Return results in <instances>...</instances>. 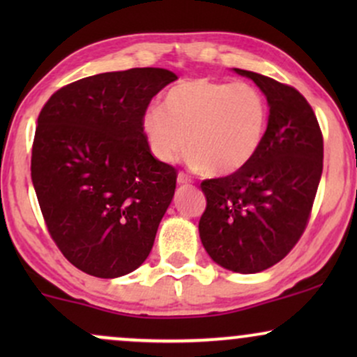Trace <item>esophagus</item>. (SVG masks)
Returning a JSON list of instances; mask_svg holds the SVG:
<instances>
[{
    "label": "esophagus",
    "instance_id": "34e87169",
    "mask_svg": "<svg viewBox=\"0 0 357 357\" xmlns=\"http://www.w3.org/2000/svg\"><path fill=\"white\" fill-rule=\"evenodd\" d=\"M190 183H192L190 174H186V173H179L178 174V184H190Z\"/></svg>",
    "mask_w": 357,
    "mask_h": 357
}]
</instances>
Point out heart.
<instances>
[{
	"instance_id": "obj_1",
	"label": "heart",
	"mask_w": 357,
	"mask_h": 357,
	"mask_svg": "<svg viewBox=\"0 0 357 357\" xmlns=\"http://www.w3.org/2000/svg\"><path fill=\"white\" fill-rule=\"evenodd\" d=\"M267 122V100L252 84L191 79L167 90L162 109L146 110L142 129L161 161H174L188 147L192 165L223 176L252 161Z\"/></svg>"
}]
</instances>
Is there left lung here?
Wrapping results in <instances>:
<instances>
[{
	"mask_svg": "<svg viewBox=\"0 0 357 357\" xmlns=\"http://www.w3.org/2000/svg\"><path fill=\"white\" fill-rule=\"evenodd\" d=\"M235 72L265 93L268 124L247 166L202 183L206 210L199 236L223 268L257 273L287 257L305 231L322 174L324 139L297 89L255 72Z\"/></svg>",
	"mask_w": 357,
	"mask_h": 357,
	"instance_id": "left-lung-1",
	"label": "left lung"
}]
</instances>
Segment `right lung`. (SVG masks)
<instances>
[{"instance_id": "obj_1", "label": "right lung", "mask_w": 357, "mask_h": 357, "mask_svg": "<svg viewBox=\"0 0 357 357\" xmlns=\"http://www.w3.org/2000/svg\"><path fill=\"white\" fill-rule=\"evenodd\" d=\"M178 77L130 68L85 77L40 110L31 181L52 240L82 272L116 278L149 255L178 171L155 159L142 117Z\"/></svg>"}]
</instances>
